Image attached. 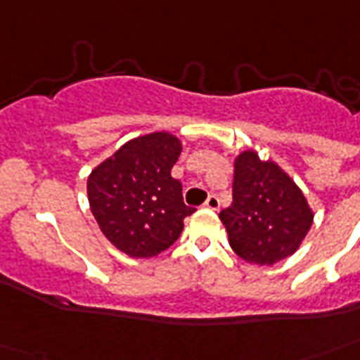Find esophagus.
Segmentation results:
<instances>
[{"label": "esophagus", "instance_id": "34e87169", "mask_svg": "<svg viewBox=\"0 0 360 360\" xmlns=\"http://www.w3.org/2000/svg\"><path fill=\"white\" fill-rule=\"evenodd\" d=\"M203 205H205L207 209H211V211H219V207H220L219 196H217V194H211V196L205 200V203H203Z\"/></svg>", "mask_w": 360, "mask_h": 360}]
</instances>
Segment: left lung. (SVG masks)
I'll use <instances>...</instances> for the list:
<instances>
[{
    "instance_id": "obj_1",
    "label": "left lung",
    "mask_w": 360,
    "mask_h": 360,
    "mask_svg": "<svg viewBox=\"0 0 360 360\" xmlns=\"http://www.w3.org/2000/svg\"><path fill=\"white\" fill-rule=\"evenodd\" d=\"M219 217L233 252L256 265L291 256L314 220L307 198L290 175L250 149L236 158L233 202Z\"/></svg>"
}]
</instances>
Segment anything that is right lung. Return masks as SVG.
<instances>
[{
  "label": "right lung",
  "instance_id": "1",
  "mask_svg": "<svg viewBox=\"0 0 360 360\" xmlns=\"http://www.w3.org/2000/svg\"><path fill=\"white\" fill-rule=\"evenodd\" d=\"M181 141L151 132L127 141L87 179L89 207L106 239L130 257H153L179 239L183 220L196 209L183 202L172 177Z\"/></svg>",
  "mask_w": 360,
  "mask_h": 360
}]
</instances>
